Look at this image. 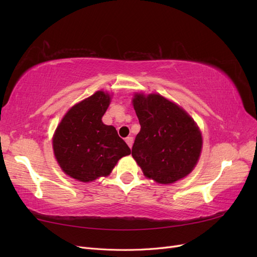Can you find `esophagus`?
I'll return each instance as SVG.
<instances>
[{"label":"esophagus","instance_id":"esophagus-1","mask_svg":"<svg viewBox=\"0 0 257 257\" xmlns=\"http://www.w3.org/2000/svg\"><path fill=\"white\" fill-rule=\"evenodd\" d=\"M133 137H127V138H125V143L127 144V146L130 147V148H132V146H133Z\"/></svg>","mask_w":257,"mask_h":257}]
</instances>
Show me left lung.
<instances>
[{
    "label": "left lung",
    "mask_w": 257,
    "mask_h": 257,
    "mask_svg": "<svg viewBox=\"0 0 257 257\" xmlns=\"http://www.w3.org/2000/svg\"><path fill=\"white\" fill-rule=\"evenodd\" d=\"M133 106L141 124L132 155L144 175L162 184L188 176L200 157L203 138L184 109L160 94L136 93Z\"/></svg>",
    "instance_id": "left-lung-1"
}]
</instances>
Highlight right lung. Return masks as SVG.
Instances as JSON below:
<instances>
[{"label": "right lung", "instance_id": "right-lung-1", "mask_svg": "<svg viewBox=\"0 0 257 257\" xmlns=\"http://www.w3.org/2000/svg\"><path fill=\"white\" fill-rule=\"evenodd\" d=\"M107 92L97 91L69 109L52 138L54 157L63 172L76 180L90 182L111 173L131 149L102 116L110 104Z\"/></svg>", "mask_w": 257, "mask_h": 257}]
</instances>
